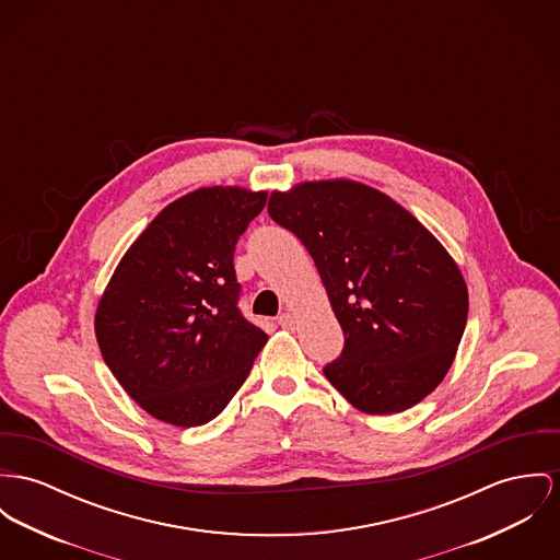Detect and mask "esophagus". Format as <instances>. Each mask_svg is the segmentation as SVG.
<instances>
[{"label": "esophagus", "mask_w": 560, "mask_h": 560, "mask_svg": "<svg viewBox=\"0 0 560 560\" xmlns=\"http://www.w3.org/2000/svg\"><path fill=\"white\" fill-rule=\"evenodd\" d=\"M294 324H296V319H294L292 313H283L279 317V326H283V328H294Z\"/></svg>", "instance_id": "34e87169"}]
</instances>
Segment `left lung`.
Segmentation results:
<instances>
[{"mask_svg": "<svg viewBox=\"0 0 560 560\" xmlns=\"http://www.w3.org/2000/svg\"><path fill=\"white\" fill-rule=\"evenodd\" d=\"M270 217L311 254L343 328L326 380L360 411L400 413L447 375L469 313L465 277L384 191L349 178L272 191Z\"/></svg>", "mask_w": 560, "mask_h": 560, "instance_id": "left-lung-1", "label": "left lung"}]
</instances>
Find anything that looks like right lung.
I'll return each mask as SVG.
<instances>
[{
	"mask_svg": "<svg viewBox=\"0 0 560 560\" xmlns=\"http://www.w3.org/2000/svg\"><path fill=\"white\" fill-rule=\"evenodd\" d=\"M268 191L200 187L155 217L95 308L102 358L153 418L189 429L245 384L268 335L238 311L234 249Z\"/></svg>",
	"mask_w": 560,
	"mask_h": 560,
	"instance_id": "right-lung-1",
	"label": "right lung"
}]
</instances>
